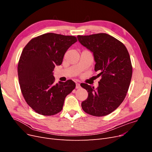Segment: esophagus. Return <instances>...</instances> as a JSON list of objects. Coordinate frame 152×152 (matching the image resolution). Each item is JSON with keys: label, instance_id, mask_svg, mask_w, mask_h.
I'll return each mask as SVG.
<instances>
[{"label": "esophagus", "instance_id": "obj_1", "mask_svg": "<svg viewBox=\"0 0 152 152\" xmlns=\"http://www.w3.org/2000/svg\"><path fill=\"white\" fill-rule=\"evenodd\" d=\"M75 88H76V89H80V84L77 83V84H76Z\"/></svg>", "mask_w": 152, "mask_h": 152}]
</instances>
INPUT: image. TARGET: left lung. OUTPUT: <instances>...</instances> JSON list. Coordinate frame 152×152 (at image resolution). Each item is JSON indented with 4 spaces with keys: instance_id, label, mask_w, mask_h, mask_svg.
I'll return each instance as SVG.
<instances>
[{
    "instance_id": "left-lung-1",
    "label": "left lung",
    "mask_w": 152,
    "mask_h": 152,
    "mask_svg": "<svg viewBox=\"0 0 152 152\" xmlns=\"http://www.w3.org/2000/svg\"><path fill=\"white\" fill-rule=\"evenodd\" d=\"M80 43L93 53L94 70L102 79L96 89L80 84L88 98L82 102L84 111L96 117L105 116L116 110L126 98L131 83L132 67L125 45L107 34L78 35Z\"/></svg>"
}]
</instances>
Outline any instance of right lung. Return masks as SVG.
<instances>
[{
	"label": "right lung",
	"instance_id": "1",
	"mask_svg": "<svg viewBox=\"0 0 152 152\" xmlns=\"http://www.w3.org/2000/svg\"><path fill=\"white\" fill-rule=\"evenodd\" d=\"M77 41L75 36L48 33L32 39L23 50L18 65L20 89L37 113L50 116L61 112L66 96L75 88L72 80L55 84L53 71Z\"/></svg>",
	"mask_w": 152,
	"mask_h": 152
}]
</instances>
